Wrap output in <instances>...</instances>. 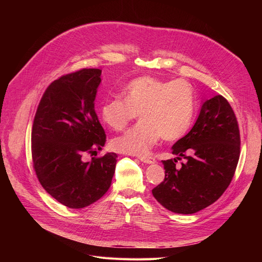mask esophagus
Masks as SVG:
<instances>
[{
  "instance_id": "esophagus-1",
  "label": "esophagus",
  "mask_w": 262,
  "mask_h": 262,
  "mask_svg": "<svg viewBox=\"0 0 262 262\" xmlns=\"http://www.w3.org/2000/svg\"><path fill=\"white\" fill-rule=\"evenodd\" d=\"M139 160L141 162L145 163V164H154V163H156L155 158L153 156H147V155L146 156H139Z\"/></svg>"
}]
</instances>
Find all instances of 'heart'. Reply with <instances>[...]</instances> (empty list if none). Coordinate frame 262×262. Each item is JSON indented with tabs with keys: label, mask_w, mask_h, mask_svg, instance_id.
<instances>
[{
	"label": "heart",
	"mask_w": 262,
	"mask_h": 262,
	"mask_svg": "<svg viewBox=\"0 0 262 262\" xmlns=\"http://www.w3.org/2000/svg\"><path fill=\"white\" fill-rule=\"evenodd\" d=\"M124 99L115 97L100 108V116L110 128H125L138 114L141 121L113 141L118 152L143 155L161 138L173 141L181 138L191 125L195 110L192 86L178 78L163 81L143 76L132 80L123 91Z\"/></svg>",
	"instance_id": "1"
}]
</instances>
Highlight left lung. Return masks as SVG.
Returning a JSON list of instances; mask_svg holds the SVG:
<instances>
[{"instance_id":"left-lung-1","label":"left lung","mask_w":262,"mask_h":262,"mask_svg":"<svg viewBox=\"0 0 262 262\" xmlns=\"http://www.w3.org/2000/svg\"><path fill=\"white\" fill-rule=\"evenodd\" d=\"M163 161L165 179L152 193L167 210L192 214L209 207L231 184L241 154L238 122L229 102L216 95L205 100L192 129ZM184 158L179 169L176 163Z\"/></svg>"}]
</instances>
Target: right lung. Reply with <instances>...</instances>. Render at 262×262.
I'll return each mask as SVG.
<instances>
[{
  "label": "right lung",
  "mask_w": 262,
  "mask_h": 262,
  "mask_svg": "<svg viewBox=\"0 0 262 262\" xmlns=\"http://www.w3.org/2000/svg\"><path fill=\"white\" fill-rule=\"evenodd\" d=\"M100 75L99 69H82L53 81L39 102L31 130L37 178L47 192L71 209L99 200L116 169V153L85 161L86 154L93 156L106 142L94 106Z\"/></svg>",
  "instance_id": "right-lung-1"
}]
</instances>
